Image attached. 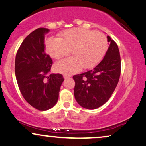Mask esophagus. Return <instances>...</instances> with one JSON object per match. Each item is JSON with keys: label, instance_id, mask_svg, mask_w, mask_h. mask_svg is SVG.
<instances>
[{"label": "esophagus", "instance_id": "obj_1", "mask_svg": "<svg viewBox=\"0 0 146 146\" xmlns=\"http://www.w3.org/2000/svg\"><path fill=\"white\" fill-rule=\"evenodd\" d=\"M64 79H68V78H70V75L65 74V75H64Z\"/></svg>", "mask_w": 146, "mask_h": 146}]
</instances>
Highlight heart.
Segmentation results:
<instances>
[{
  "instance_id": "heart-1",
  "label": "heart",
  "mask_w": 146,
  "mask_h": 146,
  "mask_svg": "<svg viewBox=\"0 0 146 146\" xmlns=\"http://www.w3.org/2000/svg\"><path fill=\"white\" fill-rule=\"evenodd\" d=\"M46 50L52 58L58 60L71 52L73 57L56 62L55 69L64 74H72L96 66L105 55L107 40L98 31L83 28H73L59 34V38L46 39Z\"/></svg>"
}]
</instances>
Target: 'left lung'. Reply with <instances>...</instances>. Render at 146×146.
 <instances>
[{
	"mask_svg": "<svg viewBox=\"0 0 146 146\" xmlns=\"http://www.w3.org/2000/svg\"><path fill=\"white\" fill-rule=\"evenodd\" d=\"M109 48L102 60L93 70L73 76L74 95L80 106L95 110L110 98L119 81L121 61L118 45L107 36Z\"/></svg>",
	"mask_w": 146,
	"mask_h": 146,
	"instance_id": "8db88e82",
	"label": "left lung"
}]
</instances>
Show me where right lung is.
I'll return each instance as SVG.
<instances>
[{
	"instance_id": "1",
	"label": "right lung",
	"mask_w": 146,
	"mask_h": 146,
	"mask_svg": "<svg viewBox=\"0 0 146 146\" xmlns=\"http://www.w3.org/2000/svg\"><path fill=\"white\" fill-rule=\"evenodd\" d=\"M50 30L36 29L28 35L17 50L15 75L22 96L36 110L46 111L57 102L60 86L64 79L60 73L48 77L52 61L45 52V36Z\"/></svg>"
}]
</instances>
